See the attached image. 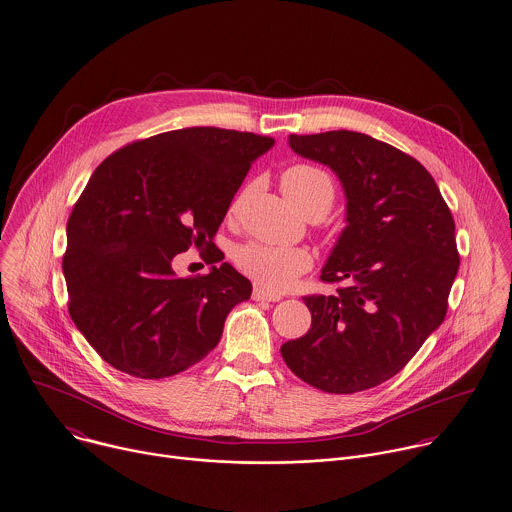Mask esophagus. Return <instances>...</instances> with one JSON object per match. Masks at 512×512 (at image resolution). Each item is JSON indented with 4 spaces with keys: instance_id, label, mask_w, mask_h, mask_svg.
Masks as SVG:
<instances>
[{
    "instance_id": "esophagus-1",
    "label": "esophagus",
    "mask_w": 512,
    "mask_h": 512,
    "mask_svg": "<svg viewBox=\"0 0 512 512\" xmlns=\"http://www.w3.org/2000/svg\"><path fill=\"white\" fill-rule=\"evenodd\" d=\"M253 300L280 301L282 300V296H280V294H272V292H267V290H265V288H261V286H255V288H253Z\"/></svg>"
}]
</instances>
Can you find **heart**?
Returning a JSON list of instances; mask_svg holds the SVG:
<instances>
[{
    "instance_id": "1",
    "label": "heart",
    "mask_w": 512,
    "mask_h": 512,
    "mask_svg": "<svg viewBox=\"0 0 512 512\" xmlns=\"http://www.w3.org/2000/svg\"><path fill=\"white\" fill-rule=\"evenodd\" d=\"M280 187L300 211L313 201H325L327 207H331L334 199V185L329 174L307 164L288 168L280 178ZM236 263L265 290L284 292L296 284L303 272L313 267V257L303 247L251 241L238 247Z\"/></svg>"
}]
</instances>
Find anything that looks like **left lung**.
Returning a JSON list of instances; mask_svg holds the SVG:
<instances>
[{"label":"left lung","mask_w":512,"mask_h":512,"mask_svg":"<svg viewBox=\"0 0 512 512\" xmlns=\"http://www.w3.org/2000/svg\"><path fill=\"white\" fill-rule=\"evenodd\" d=\"M290 149L329 166L346 195V228L321 271L346 282L305 296L311 329L282 344L307 385L352 394L394 377L439 329L458 272L454 220L420 162L358 131L290 135Z\"/></svg>","instance_id":"left-lung-1"}]
</instances>
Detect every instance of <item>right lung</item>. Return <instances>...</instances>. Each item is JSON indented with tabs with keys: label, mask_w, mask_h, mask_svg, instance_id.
I'll return each instance as SVG.
<instances>
[{
	"label": "right lung",
	"mask_w": 512,
	"mask_h": 512,
	"mask_svg": "<svg viewBox=\"0 0 512 512\" xmlns=\"http://www.w3.org/2000/svg\"><path fill=\"white\" fill-rule=\"evenodd\" d=\"M274 139L187 127L131 143L91 176L67 222L69 315L100 358L127 375L164 379L203 360L251 282L230 263L205 276L172 269L191 245H214L251 162Z\"/></svg>",
	"instance_id": "obj_1"
}]
</instances>
